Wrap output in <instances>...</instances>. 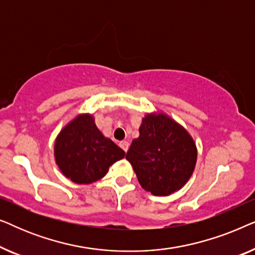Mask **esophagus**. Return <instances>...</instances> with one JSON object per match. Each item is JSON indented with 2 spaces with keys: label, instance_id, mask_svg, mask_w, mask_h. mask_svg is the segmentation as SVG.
<instances>
[{
  "label": "esophagus",
  "instance_id": "obj_1",
  "mask_svg": "<svg viewBox=\"0 0 255 255\" xmlns=\"http://www.w3.org/2000/svg\"><path fill=\"white\" fill-rule=\"evenodd\" d=\"M120 147L123 149L124 152H127L128 149V141H125V140H123V141H121L120 142Z\"/></svg>",
  "mask_w": 255,
  "mask_h": 255
}]
</instances>
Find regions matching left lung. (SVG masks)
<instances>
[{
    "instance_id": "8db88e82",
    "label": "left lung",
    "mask_w": 255,
    "mask_h": 255,
    "mask_svg": "<svg viewBox=\"0 0 255 255\" xmlns=\"http://www.w3.org/2000/svg\"><path fill=\"white\" fill-rule=\"evenodd\" d=\"M196 158L189 133L162 114L142 120L139 137L127 153L140 186L155 196L181 189L193 174Z\"/></svg>"
}]
</instances>
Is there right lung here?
<instances>
[{"label": "right lung", "mask_w": 255, "mask_h": 255, "mask_svg": "<svg viewBox=\"0 0 255 255\" xmlns=\"http://www.w3.org/2000/svg\"><path fill=\"white\" fill-rule=\"evenodd\" d=\"M54 155L59 168L73 182L88 184L100 180L125 152L104 138L90 115L72 121L58 135Z\"/></svg>", "instance_id": "obj_1"}]
</instances>
